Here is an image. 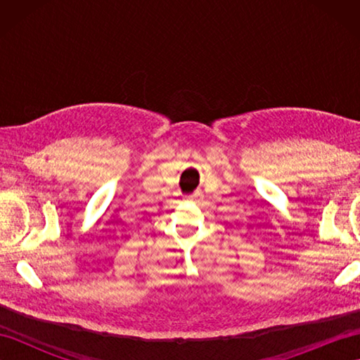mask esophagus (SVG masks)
Listing matches in <instances>:
<instances>
[{
    "label": "esophagus",
    "mask_w": 360,
    "mask_h": 360,
    "mask_svg": "<svg viewBox=\"0 0 360 360\" xmlns=\"http://www.w3.org/2000/svg\"><path fill=\"white\" fill-rule=\"evenodd\" d=\"M200 195H201V193H200V192H195V193H193V195H192V198H198V196H200Z\"/></svg>",
    "instance_id": "obj_1"
}]
</instances>
